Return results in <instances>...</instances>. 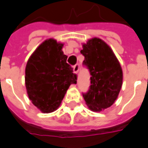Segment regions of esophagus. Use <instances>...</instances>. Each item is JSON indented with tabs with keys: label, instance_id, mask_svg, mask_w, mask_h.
<instances>
[{
	"label": "esophagus",
	"instance_id": "obj_1",
	"mask_svg": "<svg viewBox=\"0 0 148 148\" xmlns=\"http://www.w3.org/2000/svg\"><path fill=\"white\" fill-rule=\"evenodd\" d=\"M73 71H74V73L77 74V72L79 71V64H76V65H74V67H73Z\"/></svg>",
	"mask_w": 148,
	"mask_h": 148
}]
</instances>
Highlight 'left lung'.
<instances>
[{
    "label": "left lung",
    "mask_w": 148,
    "mask_h": 148,
    "mask_svg": "<svg viewBox=\"0 0 148 148\" xmlns=\"http://www.w3.org/2000/svg\"><path fill=\"white\" fill-rule=\"evenodd\" d=\"M82 47L83 65L91 75V85L83 97L91 110L101 111L110 108L118 98L122 85V70L113 51L101 39L92 38Z\"/></svg>",
    "instance_id": "8db88e82"
}]
</instances>
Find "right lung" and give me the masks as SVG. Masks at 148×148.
Listing matches in <instances>:
<instances>
[{
  "instance_id": "right-lung-1",
  "label": "right lung",
  "mask_w": 148,
  "mask_h": 148,
  "mask_svg": "<svg viewBox=\"0 0 148 148\" xmlns=\"http://www.w3.org/2000/svg\"><path fill=\"white\" fill-rule=\"evenodd\" d=\"M63 44L55 39L45 40L27 61L25 83L29 99L43 113L57 109L77 75L66 63L62 51Z\"/></svg>"
}]
</instances>
